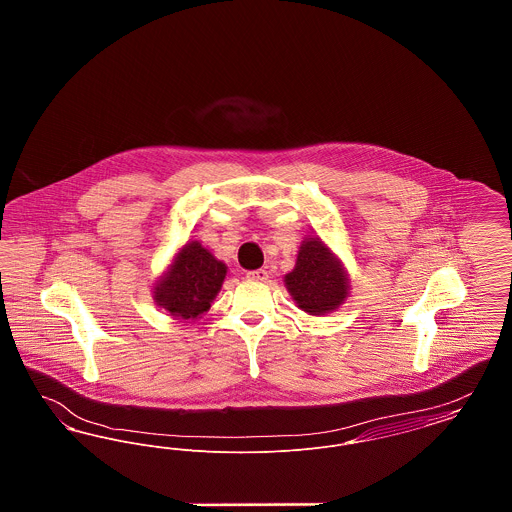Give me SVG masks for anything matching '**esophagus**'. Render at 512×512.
I'll return each instance as SVG.
<instances>
[{"label":"esophagus","mask_w":512,"mask_h":512,"mask_svg":"<svg viewBox=\"0 0 512 512\" xmlns=\"http://www.w3.org/2000/svg\"><path fill=\"white\" fill-rule=\"evenodd\" d=\"M247 280H255V282H267L268 272L265 270V268L249 270V272H247Z\"/></svg>","instance_id":"1"}]
</instances>
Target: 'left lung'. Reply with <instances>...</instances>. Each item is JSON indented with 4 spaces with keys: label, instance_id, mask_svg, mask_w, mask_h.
<instances>
[{
    "label": "left lung",
    "instance_id": "left-lung-1",
    "mask_svg": "<svg viewBox=\"0 0 512 512\" xmlns=\"http://www.w3.org/2000/svg\"><path fill=\"white\" fill-rule=\"evenodd\" d=\"M295 305L313 317L336 311L349 297V274L340 257L318 236H307L297 251L295 267L284 276Z\"/></svg>",
    "mask_w": 512,
    "mask_h": 512
}]
</instances>
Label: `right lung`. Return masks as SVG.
I'll return each mask as SVG.
<instances>
[{
    "label": "right lung",
    "mask_w": 512,
    "mask_h": 512,
    "mask_svg": "<svg viewBox=\"0 0 512 512\" xmlns=\"http://www.w3.org/2000/svg\"><path fill=\"white\" fill-rule=\"evenodd\" d=\"M226 263L205 245L190 240L172 257L171 265L155 280L153 299L176 320H195L211 309L226 278Z\"/></svg>",
    "instance_id": "obj_1"
}]
</instances>
